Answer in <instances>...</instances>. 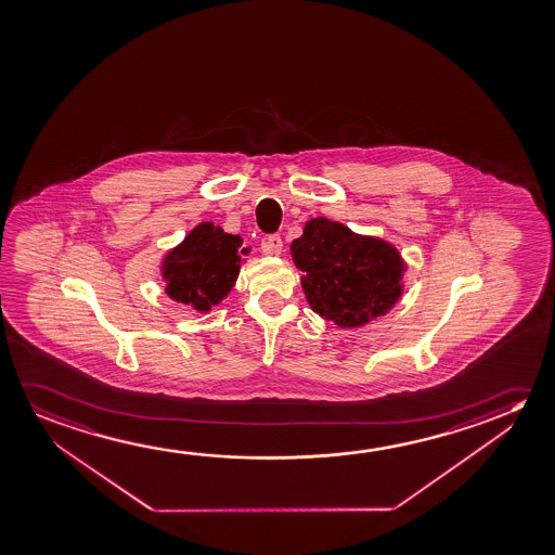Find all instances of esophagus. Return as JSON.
Instances as JSON below:
<instances>
[{"instance_id": "esophagus-1", "label": "esophagus", "mask_w": 555, "mask_h": 555, "mask_svg": "<svg viewBox=\"0 0 555 555\" xmlns=\"http://www.w3.org/2000/svg\"><path fill=\"white\" fill-rule=\"evenodd\" d=\"M263 251L264 254H269V256H279L282 251L281 234H271V236H267V240L263 242Z\"/></svg>"}]
</instances>
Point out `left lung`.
<instances>
[{
	"instance_id": "1",
	"label": "left lung",
	"mask_w": 555,
	"mask_h": 555,
	"mask_svg": "<svg viewBox=\"0 0 555 555\" xmlns=\"http://www.w3.org/2000/svg\"><path fill=\"white\" fill-rule=\"evenodd\" d=\"M311 309L341 328L371 323L401 296L405 264L398 249L317 217L291 246Z\"/></svg>"
}]
</instances>
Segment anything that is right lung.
<instances>
[{"label": "right lung", "instance_id": "obj_1", "mask_svg": "<svg viewBox=\"0 0 555 555\" xmlns=\"http://www.w3.org/2000/svg\"><path fill=\"white\" fill-rule=\"evenodd\" d=\"M242 238L214 222H202L163 259L169 298L197 311H209L232 291L238 279Z\"/></svg>", "mask_w": 555, "mask_h": 555}]
</instances>
